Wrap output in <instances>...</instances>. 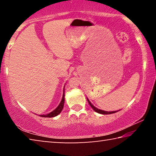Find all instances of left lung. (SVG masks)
<instances>
[{
  "mask_svg": "<svg viewBox=\"0 0 156 156\" xmlns=\"http://www.w3.org/2000/svg\"><path fill=\"white\" fill-rule=\"evenodd\" d=\"M87 101H88V102H89V105H90V106L91 107L92 109H93L95 111V112H97V113H100V114H104V115L112 114V113H115V112H118V111H117V112H116V111H114V112H107V111H103V110L99 109H98V108H96L95 106H94V105L91 104V102L90 101H89V100L88 98H87Z\"/></svg>",
  "mask_w": 156,
  "mask_h": 156,
  "instance_id": "left-lung-1",
  "label": "left lung"
}]
</instances>
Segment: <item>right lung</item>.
I'll list each match as a JSON object with an SVG mask.
<instances>
[{
	"label": "right lung",
	"mask_w": 156,
	"mask_h": 156,
	"mask_svg": "<svg viewBox=\"0 0 156 156\" xmlns=\"http://www.w3.org/2000/svg\"><path fill=\"white\" fill-rule=\"evenodd\" d=\"M64 93H65V89H64V90H63V95H62L61 101H60L59 105L56 108V109L53 111V112L47 113V114L39 115L41 116V117H44V118H54V117H55V116L58 115L59 113L62 112L63 107H64V103H65V94Z\"/></svg>",
	"instance_id": "add662e5"
}]
</instances>
